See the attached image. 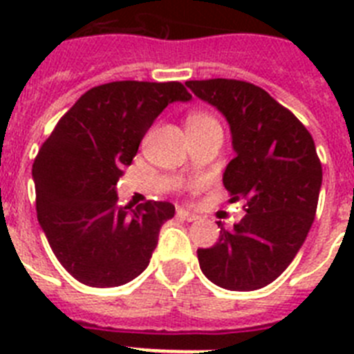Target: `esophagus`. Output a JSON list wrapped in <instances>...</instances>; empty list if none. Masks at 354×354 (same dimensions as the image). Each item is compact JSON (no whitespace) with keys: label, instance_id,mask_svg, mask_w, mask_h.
<instances>
[{"label":"esophagus","instance_id":"1","mask_svg":"<svg viewBox=\"0 0 354 354\" xmlns=\"http://www.w3.org/2000/svg\"><path fill=\"white\" fill-rule=\"evenodd\" d=\"M177 218H179V220H183V221H195L196 214H193V212H189V211H186V209L179 207V209H177Z\"/></svg>","mask_w":354,"mask_h":354}]
</instances>
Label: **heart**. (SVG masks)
<instances>
[{"label": "heart", "mask_w": 354, "mask_h": 354, "mask_svg": "<svg viewBox=\"0 0 354 354\" xmlns=\"http://www.w3.org/2000/svg\"><path fill=\"white\" fill-rule=\"evenodd\" d=\"M202 126H220L212 115L205 111H192L186 117V127H202Z\"/></svg>", "instance_id": "1"}]
</instances>
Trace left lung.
<instances>
[{"label": "left lung", "instance_id": "obj_1", "mask_svg": "<svg viewBox=\"0 0 354 354\" xmlns=\"http://www.w3.org/2000/svg\"><path fill=\"white\" fill-rule=\"evenodd\" d=\"M186 84L227 118L236 158L223 186L246 211L230 230L220 221V239L196 250L200 270L223 289H262L287 270L314 223L323 183L314 138L257 84L223 77Z\"/></svg>", "mask_w": 354, "mask_h": 354}]
</instances>
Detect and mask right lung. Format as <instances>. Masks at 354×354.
Returning <instances> with one entry per match:
<instances>
[{
    "label": "right lung",
    "instance_id": "add662e5",
    "mask_svg": "<svg viewBox=\"0 0 354 354\" xmlns=\"http://www.w3.org/2000/svg\"><path fill=\"white\" fill-rule=\"evenodd\" d=\"M179 81H113L76 101L42 143L33 180L37 218L67 273L88 287H118L142 274L171 220L170 202L118 205L117 183L152 122L189 101Z\"/></svg>",
    "mask_w": 354,
    "mask_h": 354
}]
</instances>
